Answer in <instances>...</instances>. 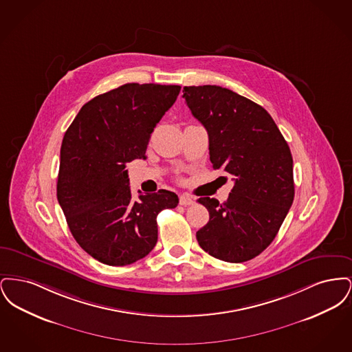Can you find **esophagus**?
Masks as SVG:
<instances>
[{"mask_svg":"<svg viewBox=\"0 0 352 352\" xmlns=\"http://www.w3.org/2000/svg\"><path fill=\"white\" fill-rule=\"evenodd\" d=\"M194 203V199L190 195H181L179 197V204L182 206H191Z\"/></svg>","mask_w":352,"mask_h":352,"instance_id":"34e87169","label":"esophagus"}]
</instances>
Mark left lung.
Returning a JSON list of instances; mask_svg holds the SVG:
<instances>
[{
	"label": "left lung",
	"mask_w": 352,
	"mask_h": 352,
	"mask_svg": "<svg viewBox=\"0 0 352 352\" xmlns=\"http://www.w3.org/2000/svg\"><path fill=\"white\" fill-rule=\"evenodd\" d=\"M184 98L208 133L212 168L234 184L224 203L198 199L210 220L197 240L219 260L248 261L273 241L294 199L289 145L261 105L228 88L184 87Z\"/></svg>",
	"instance_id": "8db88e82"
}]
</instances>
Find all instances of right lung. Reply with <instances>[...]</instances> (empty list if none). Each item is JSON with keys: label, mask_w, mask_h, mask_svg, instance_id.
<instances>
[{"label": "right lung", "mask_w": 352, "mask_h": 352, "mask_svg": "<svg viewBox=\"0 0 352 352\" xmlns=\"http://www.w3.org/2000/svg\"><path fill=\"white\" fill-rule=\"evenodd\" d=\"M179 85L128 83L84 104L65 133L56 197L76 243L102 264L144 258L158 239L157 215L175 192L134 199L125 166L145 158L151 134L175 102Z\"/></svg>", "instance_id": "obj_1"}]
</instances>
